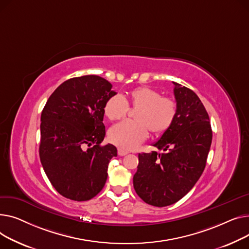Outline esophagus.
<instances>
[{
	"label": "esophagus",
	"mask_w": 249,
	"mask_h": 249,
	"mask_svg": "<svg viewBox=\"0 0 249 249\" xmlns=\"http://www.w3.org/2000/svg\"><path fill=\"white\" fill-rule=\"evenodd\" d=\"M118 154H119V156H121V157H124V156L127 155V154H128V152H126V151L123 150V149H119V150H118Z\"/></svg>",
	"instance_id": "1"
}]
</instances>
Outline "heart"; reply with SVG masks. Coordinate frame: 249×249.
I'll list each match as a JSON object with an SVG mask.
<instances>
[{
	"mask_svg": "<svg viewBox=\"0 0 249 249\" xmlns=\"http://www.w3.org/2000/svg\"><path fill=\"white\" fill-rule=\"evenodd\" d=\"M128 107L136 108L135 122L124 121L113 125L108 133L109 141L123 150L136 149L148 138V129L162 135L172 126L177 115V104L173 98L160 94L148 86L131 89L126 96L113 95L105 106V114L110 121L120 120Z\"/></svg>",
	"mask_w": 249,
	"mask_h": 249,
	"instance_id": "1",
	"label": "heart"
}]
</instances>
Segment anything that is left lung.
Returning <instances> with one entry per match:
<instances>
[{"instance_id":"obj_1","label":"left lung","mask_w":249,"mask_h":249,"mask_svg":"<svg viewBox=\"0 0 249 249\" xmlns=\"http://www.w3.org/2000/svg\"><path fill=\"white\" fill-rule=\"evenodd\" d=\"M177 115L154 147L159 154H139L134 188L142 200L156 207L178 202L191 190L205 169L212 142L209 115L198 95L173 82Z\"/></svg>"}]
</instances>
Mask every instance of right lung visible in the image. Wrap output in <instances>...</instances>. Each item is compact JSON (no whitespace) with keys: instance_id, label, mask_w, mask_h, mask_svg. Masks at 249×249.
Instances as JSON below:
<instances>
[{"instance_id":"1","label":"right lung","mask_w":249,"mask_h":249,"mask_svg":"<svg viewBox=\"0 0 249 249\" xmlns=\"http://www.w3.org/2000/svg\"><path fill=\"white\" fill-rule=\"evenodd\" d=\"M112 85L97 75L70 78L54 90L41 113L39 155L56 191L74 201L96 196L107 179L113 144L106 137L105 106L115 95Z\"/></svg>"}]
</instances>
